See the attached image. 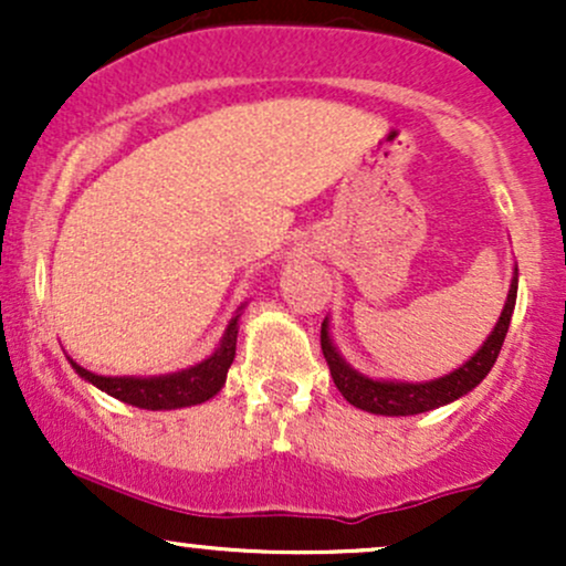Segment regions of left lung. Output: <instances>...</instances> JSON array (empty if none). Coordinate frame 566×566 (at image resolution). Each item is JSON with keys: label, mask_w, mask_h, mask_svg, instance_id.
<instances>
[{"label": "left lung", "mask_w": 566, "mask_h": 566, "mask_svg": "<svg viewBox=\"0 0 566 566\" xmlns=\"http://www.w3.org/2000/svg\"><path fill=\"white\" fill-rule=\"evenodd\" d=\"M516 290H518V269H513L509 297H505L503 311H500V319L495 324L486 340L479 346L476 354L471 359H465L463 365L452 373L441 375V378L426 380V382H407V380H378L369 378V375L359 373L356 367H350L343 354L333 343V333H329V319L322 322V350L324 359H327L329 373L337 391L346 396L348 405L365 409L373 415H386V418H407V415H420L428 409H437L458 401L460 396L471 394L486 378L492 365H495L500 346H503L505 333H509V324L513 316V305H516Z\"/></svg>", "instance_id": "left-lung-1"}]
</instances>
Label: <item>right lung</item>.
Segmentation results:
<instances>
[{"instance_id":"1","label":"right lung","mask_w":566,"mask_h":566,"mask_svg":"<svg viewBox=\"0 0 566 566\" xmlns=\"http://www.w3.org/2000/svg\"><path fill=\"white\" fill-rule=\"evenodd\" d=\"M244 303L239 305L237 314L231 316V322L226 324V333L220 337L218 348L212 350L207 359L197 361V365L178 369V373L167 375H148V378H135V375H95L82 365H76L69 356V365L74 367V373L82 380L93 382L95 388H101L103 394L114 396V399L125 401V405L151 409H180V407H193L201 401L212 399L220 388L226 386V375L237 356V335H239V319H242Z\"/></svg>"}]
</instances>
